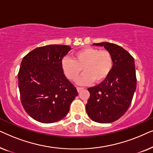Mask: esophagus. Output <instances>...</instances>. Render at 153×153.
<instances>
[{"label": "esophagus", "instance_id": "34e87169", "mask_svg": "<svg viewBox=\"0 0 153 153\" xmlns=\"http://www.w3.org/2000/svg\"><path fill=\"white\" fill-rule=\"evenodd\" d=\"M76 89H77V91H78V93H80V92H81V91H83V90L84 89V88H81V87H77V88H76Z\"/></svg>", "mask_w": 153, "mask_h": 153}]
</instances>
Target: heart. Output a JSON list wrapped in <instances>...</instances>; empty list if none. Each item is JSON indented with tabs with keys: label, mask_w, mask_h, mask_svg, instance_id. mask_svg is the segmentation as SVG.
<instances>
[{
	"label": "heart",
	"mask_w": 153,
	"mask_h": 153,
	"mask_svg": "<svg viewBox=\"0 0 153 153\" xmlns=\"http://www.w3.org/2000/svg\"><path fill=\"white\" fill-rule=\"evenodd\" d=\"M114 60L111 54L106 50L86 47L75 52L72 58L65 57L61 67L63 73L69 80L75 81L82 72L85 73L77 83L88 85L95 80L100 83L105 80L111 72Z\"/></svg>",
	"instance_id": "b5f03b06"
}]
</instances>
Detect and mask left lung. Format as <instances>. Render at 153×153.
<instances>
[{
    "label": "left lung",
    "mask_w": 153,
    "mask_h": 153,
    "mask_svg": "<svg viewBox=\"0 0 153 153\" xmlns=\"http://www.w3.org/2000/svg\"><path fill=\"white\" fill-rule=\"evenodd\" d=\"M109 51L114 66L105 80L88 88L90 97L85 106L88 116L100 123L114 122L130 106L137 86L134 59L123 47L109 42L93 44Z\"/></svg>",
    "instance_id": "obj_1"
}]
</instances>
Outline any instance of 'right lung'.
I'll return each instance as SVG.
<instances>
[{
	"label": "right lung",
	"instance_id": "add662e5",
	"mask_svg": "<svg viewBox=\"0 0 153 153\" xmlns=\"http://www.w3.org/2000/svg\"><path fill=\"white\" fill-rule=\"evenodd\" d=\"M70 50L67 45H47L23 58L18 74L21 101L27 114L38 122L61 120L78 95L61 67L62 58Z\"/></svg>",
	"mask_w": 153,
	"mask_h": 153
}]
</instances>
